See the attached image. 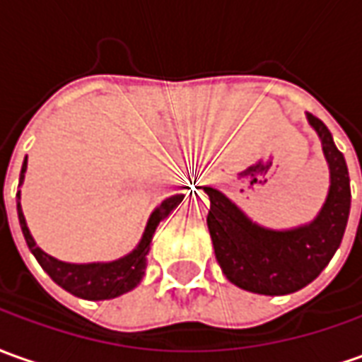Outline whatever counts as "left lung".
Segmentation results:
<instances>
[{"instance_id":"left-lung-1","label":"left lung","mask_w":362,"mask_h":362,"mask_svg":"<svg viewBox=\"0 0 362 362\" xmlns=\"http://www.w3.org/2000/svg\"><path fill=\"white\" fill-rule=\"evenodd\" d=\"M321 140L329 166L325 204L309 223L272 230L253 222L226 194L204 186L210 196L208 230L223 275L240 289L259 295L295 293L309 285L331 262L341 245L351 210V180L323 120L305 115Z\"/></svg>"}]
</instances>
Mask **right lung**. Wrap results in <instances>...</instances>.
<instances>
[{"instance_id":"add662e5","label":"right lung","mask_w":362,"mask_h":362,"mask_svg":"<svg viewBox=\"0 0 362 362\" xmlns=\"http://www.w3.org/2000/svg\"><path fill=\"white\" fill-rule=\"evenodd\" d=\"M27 172V156L21 166V176H19V186L25 180ZM17 218L19 226L25 238L27 245L31 253L35 255L39 265L47 272V275L65 291H69L75 297L88 299V301H103V299H115L122 293H129L130 289H134L144 277L146 269V257L150 252V243L152 235L156 232L158 223L168 218L170 212L184 200V194H176L162 202L158 208H154V212L150 214L144 233L140 238L139 245L127 255H122L119 259L112 262H93V264H69L61 262L57 257L45 253L33 240V235L29 232L25 222V216L21 210V190H17Z\"/></svg>"}]
</instances>
